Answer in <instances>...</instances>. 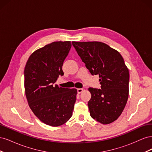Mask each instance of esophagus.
I'll use <instances>...</instances> for the list:
<instances>
[{
	"instance_id": "34e87169",
	"label": "esophagus",
	"mask_w": 152,
	"mask_h": 152,
	"mask_svg": "<svg viewBox=\"0 0 152 152\" xmlns=\"http://www.w3.org/2000/svg\"><path fill=\"white\" fill-rule=\"evenodd\" d=\"M83 89H81V88H79V89H77V93L79 94H80L82 91H83Z\"/></svg>"
}]
</instances>
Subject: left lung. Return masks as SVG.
<instances>
[{"label": "left lung", "mask_w": 152, "mask_h": 152, "mask_svg": "<svg viewBox=\"0 0 152 152\" xmlns=\"http://www.w3.org/2000/svg\"><path fill=\"white\" fill-rule=\"evenodd\" d=\"M91 75H98L101 89L89 87L91 117L103 124L116 121L129 97V72L117 50L101 42H72Z\"/></svg>", "instance_id": "1"}]
</instances>
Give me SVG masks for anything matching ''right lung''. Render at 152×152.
Masks as SVG:
<instances>
[{
	"label": "right lung",
	"instance_id": "obj_1",
	"mask_svg": "<svg viewBox=\"0 0 152 152\" xmlns=\"http://www.w3.org/2000/svg\"><path fill=\"white\" fill-rule=\"evenodd\" d=\"M72 47L70 41L45 45L32 53L24 70L25 95L35 115L43 123L57 127L72 116L77 91L56 84L63 75L62 66Z\"/></svg>",
	"mask_w": 152,
	"mask_h": 152
}]
</instances>
